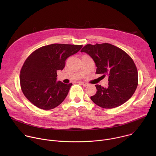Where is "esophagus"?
<instances>
[{
    "instance_id": "esophagus-1",
    "label": "esophagus",
    "mask_w": 156,
    "mask_h": 156,
    "mask_svg": "<svg viewBox=\"0 0 156 156\" xmlns=\"http://www.w3.org/2000/svg\"><path fill=\"white\" fill-rule=\"evenodd\" d=\"M80 84H81L83 86H87L89 84L87 83H84V82H80Z\"/></svg>"
}]
</instances>
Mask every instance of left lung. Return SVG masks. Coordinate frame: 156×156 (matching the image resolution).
Segmentation results:
<instances>
[{"mask_svg": "<svg viewBox=\"0 0 156 156\" xmlns=\"http://www.w3.org/2000/svg\"><path fill=\"white\" fill-rule=\"evenodd\" d=\"M90 55L97 66L96 74L108 76V87L95 85L92 101L104 108L121 105L134 94L138 84V70L131 57L124 51L108 43L87 44L81 49Z\"/></svg>", "mask_w": 156, "mask_h": 156, "instance_id": "obj_1", "label": "left lung"}]
</instances>
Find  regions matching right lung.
<instances>
[{"label": "right lung", "instance_id": "obj_1", "mask_svg": "<svg viewBox=\"0 0 156 156\" xmlns=\"http://www.w3.org/2000/svg\"><path fill=\"white\" fill-rule=\"evenodd\" d=\"M82 47L52 44L33 52L22 66L20 75L21 91L28 100L43 110H51L60 105L72 84L57 81V71L62 70L66 59Z\"/></svg>", "mask_w": 156, "mask_h": 156}]
</instances>
